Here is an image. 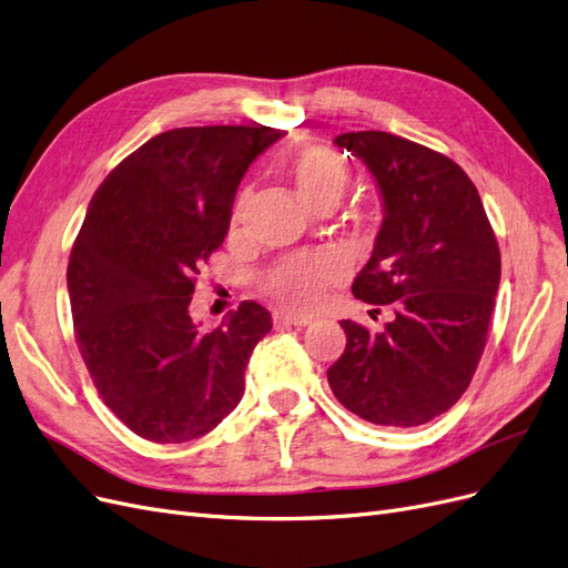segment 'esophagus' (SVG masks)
Instances as JSON below:
<instances>
[{
	"instance_id": "1",
	"label": "esophagus",
	"mask_w": 568,
	"mask_h": 568,
	"mask_svg": "<svg viewBox=\"0 0 568 568\" xmlns=\"http://www.w3.org/2000/svg\"><path fill=\"white\" fill-rule=\"evenodd\" d=\"M273 321H276L278 325L283 323V325H308L311 321V316H306V314H292V311H276V314H273Z\"/></svg>"
}]
</instances>
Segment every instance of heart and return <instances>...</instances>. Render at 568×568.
Returning a JSON list of instances; mask_svg holds the SVG:
<instances>
[{"label":"heart","instance_id":"obj_1","mask_svg":"<svg viewBox=\"0 0 568 568\" xmlns=\"http://www.w3.org/2000/svg\"><path fill=\"white\" fill-rule=\"evenodd\" d=\"M287 176L308 207L337 205L349 184L346 162L327 145H304L287 160ZM237 222V212L233 224ZM346 262L337 252H316L308 257H292L273 266L264 285L283 304L306 308L314 306L325 292V285L339 278Z\"/></svg>","mask_w":568,"mask_h":568}]
</instances>
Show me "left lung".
<instances>
[{
	"mask_svg": "<svg viewBox=\"0 0 568 568\" xmlns=\"http://www.w3.org/2000/svg\"><path fill=\"white\" fill-rule=\"evenodd\" d=\"M335 145L368 168L384 214L352 292L392 304L394 318L379 333L339 321L346 346L327 382L373 425H425L457 404L484 354L500 285L496 233L450 158L387 132H346Z\"/></svg>",
	"mask_w": 568,
	"mask_h": 568,
	"instance_id": "obj_1",
	"label": "left lung"
}]
</instances>
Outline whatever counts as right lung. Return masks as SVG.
Listing matches in <instances>:
<instances>
[{
    "instance_id": "1",
    "label": "right lung",
    "mask_w": 568,
    "mask_h": 568,
    "mask_svg": "<svg viewBox=\"0 0 568 568\" xmlns=\"http://www.w3.org/2000/svg\"><path fill=\"white\" fill-rule=\"evenodd\" d=\"M283 136L262 124L162 132L91 197L68 264L75 337L103 404L149 442H191L241 404L271 314L243 302L200 331L191 295L247 168Z\"/></svg>"
}]
</instances>
